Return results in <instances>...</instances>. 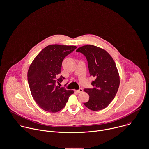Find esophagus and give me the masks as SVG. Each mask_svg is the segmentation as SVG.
Masks as SVG:
<instances>
[{
    "label": "esophagus",
    "instance_id": "esophagus-1",
    "mask_svg": "<svg viewBox=\"0 0 149 149\" xmlns=\"http://www.w3.org/2000/svg\"><path fill=\"white\" fill-rule=\"evenodd\" d=\"M83 89L82 88H80L79 90H76V91L77 93H82L83 92Z\"/></svg>",
    "mask_w": 149,
    "mask_h": 149
}]
</instances>
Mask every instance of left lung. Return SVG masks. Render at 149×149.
<instances>
[{"instance_id":"8db88e82","label":"left lung","mask_w":149,"mask_h":149,"mask_svg":"<svg viewBox=\"0 0 149 149\" xmlns=\"http://www.w3.org/2000/svg\"><path fill=\"white\" fill-rule=\"evenodd\" d=\"M76 51L86 57L90 76L95 78L91 82L93 88L84 90L90 97L84 104L93 111L102 110L114 99L119 87L120 77L116 63L106 51L93 45L82 46Z\"/></svg>"}]
</instances>
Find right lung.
Here are the masks:
<instances>
[{"mask_svg":"<svg viewBox=\"0 0 149 149\" xmlns=\"http://www.w3.org/2000/svg\"><path fill=\"white\" fill-rule=\"evenodd\" d=\"M77 47L74 46L52 45L42 50L34 59L28 72V81L32 97L40 107L51 113L63 109L73 90L57 86L63 81L62 63L68 55Z\"/></svg>","mask_w":149,"mask_h":149,"instance_id":"right-lung-1","label":"right lung"}]
</instances>
